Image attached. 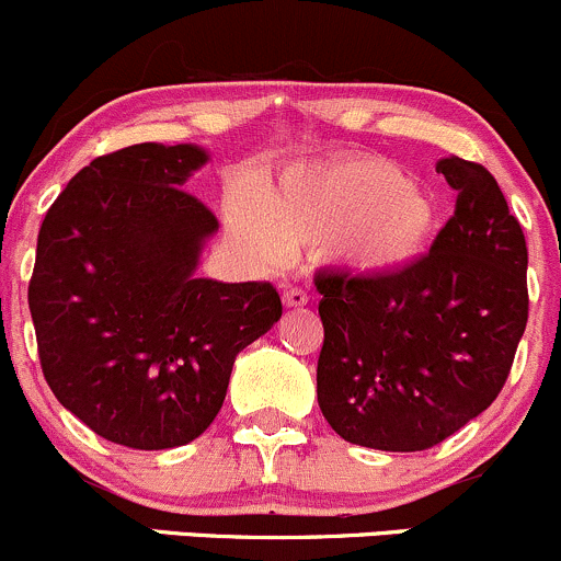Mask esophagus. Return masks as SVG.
<instances>
[{
	"label": "esophagus",
	"instance_id": "obj_1",
	"mask_svg": "<svg viewBox=\"0 0 561 561\" xmlns=\"http://www.w3.org/2000/svg\"><path fill=\"white\" fill-rule=\"evenodd\" d=\"M282 304H285L287 309H300V306L309 304V293L298 285H285V290H282Z\"/></svg>",
	"mask_w": 561,
	"mask_h": 561
}]
</instances>
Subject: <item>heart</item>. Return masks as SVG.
Instances as JSON below:
<instances>
[{
	"label": "heart",
	"mask_w": 561,
	"mask_h": 561,
	"mask_svg": "<svg viewBox=\"0 0 561 561\" xmlns=\"http://www.w3.org/2000/svg\"><path fill=\"white\" fill-rule=\"evenodd\" d=\"M231 231L282 255L330 242L356 271H397L423 255L436 207L412 178L378 157H335L282 172L255 191L252 207L233 199Z\"/></svg>",
	"instance_id": "obj_1"
}]
</instances>
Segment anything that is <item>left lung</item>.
<instances>
[{
    "label": "left lung",
    "instance_id": "obj_1",
    "mask_svg": "<svg viewBox=\"0 0 561 561\" xmlns=\"http://www.w3.org/2000/svg\"><path fill=\"white\" fill-rule=\"evenodd\" d=\"M436 172L458 202L428 255L313 279L319 408L351 445L417 453L445 442L495 402L527 328V242L501 186L460 157Z\"/></svg>",
    "mask_w": 561,
    "mask_h": 561
}]
</instances>
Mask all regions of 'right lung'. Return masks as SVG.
Here are the masks:
<instances>
[{"mask_svg":"<svg viewBox=\"0 0 561 561\" xmlns=\"http://www.w3.org/2000/svg\"><path fill=\"white\" fill-rule=\"evenodd\" d=\"M207 153L138 144L92 159L42 220L28 309L55 399L133 450L188 445L224 408L237 354L271 330V282L196 279L210 207L181 188Z\"/></svg>","mask_w":561,"mask_h":561,"instance_id":"obj_1","label":"right lung"}]
</instances>
